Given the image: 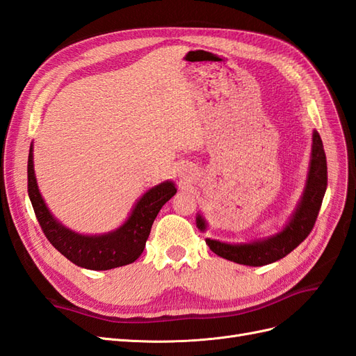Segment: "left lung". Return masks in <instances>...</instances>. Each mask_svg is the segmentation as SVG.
I'll list each match as a JSON object with an SVG mask.
<instances>
[{"label":"left lung","instance_id":"8db88e82","mask_svg":"<svg viewBox=\"0 0 356 356\" xmlns=\"http://www.w3.org/2000/svg\"><path fill=\"white\" fill-rule=\"evenodd\" d=\"M325 190L327 159L324 145H322L319 134L316 131H312V147L306 184L296 209L289 215V218L282 225L281 230L272 236H266V238L241 243L222 242L211 238H207L204 241H207V245L212 252L233 263L252 267L275 263L296 250L307 238V234L315 225ZM196 225L202 233L208 230V222L202 212H197L196 215Z\"/></svg>","mask_w":356,"mask_h":356}]
</instances>
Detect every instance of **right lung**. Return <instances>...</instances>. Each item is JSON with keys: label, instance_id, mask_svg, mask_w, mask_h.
<instances>
[{"label": "right lung", "instance_id": "right-lung-1", "mask_svg": "<svg viewBox=\"0 0 356 356\" xmlns=\"http://www.w3.org/2000/svg\"><path fill=\"white\" fill-rule=\"evenodd\" d=\"M175 193L174 181L160 182L138 197L127 218L117 229L98 234L79 233L62 224L42 199L34 170V144L31 143L29 147L28 195L41 229L63 257L89 270H110L138 260L159 211Z\"/></svg>", "mask_w": 356, "mask_h": 356}]
</instances>
